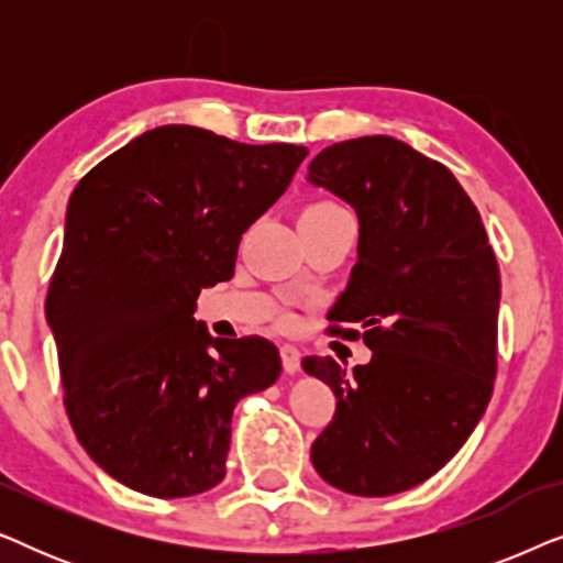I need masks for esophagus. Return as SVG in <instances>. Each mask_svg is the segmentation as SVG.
<instances>
[{
  "instance_id": "34e87169",
  "label": "esophagus",
  "mask_w": 563,
  "mask_h": 563,
  "mask_svg": "<svg viewBox=\"0 0 563 563\" xmlns=\"http://www.w3.org/2000/svg\"><path fill=\"white\" fill-rule=\"evenodd\" d=\"M279 351H282V366H284V372H287V374H297V372H299V361H302V353H299L297 345L284 343Z\"/></svg>"
}]
</instances>
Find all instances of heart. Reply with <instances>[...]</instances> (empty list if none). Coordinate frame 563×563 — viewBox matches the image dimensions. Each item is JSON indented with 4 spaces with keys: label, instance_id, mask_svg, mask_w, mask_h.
<instances>
[{
    "label": "heart",
    "instance_id": "obj_1",
    "mask_svg": "<svg viewBox=\"0 0 563 563\" xmlns=\"http://www.w3.org/2000/svg\"><path fill=\"white\" fill-rule=\"evenodd\" d=\"M341 212H345L343 207H338L333 202H318V205H310L305 210V214H341Z\"/></svg>",
    "mask_w": 563,
    "mask_h": 563
}]
</instances>
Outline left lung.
Returning a JSON list of instances; mask_svg holds the SVG:
<instances>
[{"label": "left lung", "mask_w": 563, "mask_h": 563, "mask_svg": "<svg viewBox=\"0 0 563 563\" xmlns=\"http://www.w3.org/2000/svg\"><path fill=\"white\" fill-rule=\"evenodd\" d=\"M307 181L358 214V261L328 320L361 324L372 361L302 368L333 389L312 466L335 489L387 497L430 479L487 410L497 374L499 268L449 168L389 135L333 143ZM342 329L333 328V333Z\"/></svg>", "instance_id": "1"}]
</instances>
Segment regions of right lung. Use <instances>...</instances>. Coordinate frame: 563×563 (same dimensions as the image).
Returning a JSON list of instances; mask_svg holds the SVG:
<instances>
[{
    "label": "right lung",
    "mask_w": 563,
    "mask_h": 563,
    "mask_svg": "<svg viewBox=\"0 0 563 563\" xmlns=\"http://www.w3.org/2000/svg\"><path fill=\"white\" fill-rule=\"evenodd\" d=\"M305 156L164 125L76 184L45 318L74 433L125 487L161 499L212 489L238 399L279 379L272 341L212 338L195 310L199 291L233 279L241 235Z\"/></svg>",
    "instance_id": "obj_1"
}]
</instances>
